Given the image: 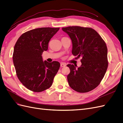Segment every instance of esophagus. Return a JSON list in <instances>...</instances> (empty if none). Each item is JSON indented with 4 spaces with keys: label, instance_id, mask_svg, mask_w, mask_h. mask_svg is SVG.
Wrapping results in <instances>:
<instances>
[{
    "label": "esophagus",
    "instance_id": "obj_1",
    "mask_svg": "<svg viewBox=\"0 0 123 123\" xmlns=\"http://www.w3.org/2000/svg\"><path fill=\"white\" fill-rule=\"evenodd\" d=\"M60 65H61V67H62V68L65 67L66 66V63H64V62H62L61 64H60Z\"/></svg>",
    "mask_w": 123,
    "mask_h": 123
}]
</instances>
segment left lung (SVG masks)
Segmentation results:
<instances>
[{"instance_id":"1","label":"left lung","mask_w":123,"mask_h":123,"mask_svg":"<svg viewBox=\"0 0 123 123\" xmlns=\"http://www.w3.org/2000/svg\"><path fill=\"white\" fill-rule=\"evenodd\" d=\"M72 40V54L81 56V65H67L69 85L78 92H89L99 85L108 67V49L105 41L90 27L68 26L62 28Z\"/></svg>"}]
</instances>
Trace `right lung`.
<instances>
[{"mask_svg": "<svg viewBox=\"0 0 123 123\" xmlns=\"http://www.w3.org/2000/svg\"><path fill=\"white\" fill-rule=\"evenodd\" d=\"M60 28L42 27L23 33L15 44L13 64L18 80L27 89L42 92L52 85L60 67L58 61H43V52Z\"/></svg>", "mask_w": 123, "mask_h": 123, "instance_id": "1", "label": "right lung"}]
</instances>
